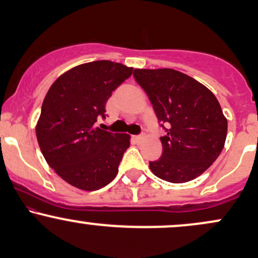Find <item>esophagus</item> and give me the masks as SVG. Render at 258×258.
<instances>
[{"instance_id":"1","label":"esophagus","mask_w":258,"mask_h":258,"mask_svg":"<svg viewBox=\"0 0 258 258\" xmlns=\"http://www.w3.org/2000/svg\"><path fill=\"white\" fill-rule=\"evenodd\" d=\"M133 138H135V141H136V142H141V141H142V139H143V138H144V136H143V135H139V136H135V137H133Z\"/></svg>"}]
</instances>
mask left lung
<instances>
[{
  "instance_id": "left-lung-1",
  "label": "left lung",
  "mask_w": 258,
  "mask_h": 258,
  "mask_svg": "<svg viewBox=\"0 0 258 258\" xmlns=\"http://www.w3.org/2000/svg\"><path fill=\"white\" fill-rule=\"evenodd\" d=\"M166 135L162 155L150 161L152 172L171 183L197 178L212 165L224 147L227 119L209 88L173 69H135ZM168 123V128L163 126Z\"/></svg>"
}]
</instances>
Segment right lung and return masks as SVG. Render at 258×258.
I'll return each instance as SVG.
<instances>
[{
  "label": "right lung",
  "instance_id": "1",
  "mask_svg": "<svg viewBox=\"0 0 258 258\" xmlns=\"http://www.w3.org/2000/svg\"><path fill=\"white\" fill-rule=\"evenodd\" d=\"M133 68L110 60L78 65L55 80L44 97L36 125L38 146L47 164L65 182L98 190L116 177L130 136L96 127L105 119L112 91Z\"/></svg>",
  "mask_w": 258,
  "mask_h": 258
}]
</instances>
